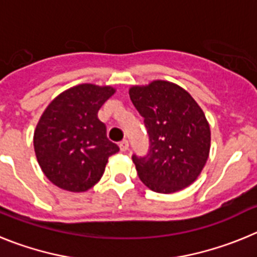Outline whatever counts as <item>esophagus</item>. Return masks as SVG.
<instances>
[{
  "instance_id": "34e87169",
  "label": "esophagus",
  "mask_w": 257,
  "mask_h": 257,
  "mask_svg": "<svg viewBox=\"0 0 257 257\" xmlns=\"http://www.w3.org/2000/svg\"><path fill=\"white\" fill-rule=\"evenodd\" d=\"M119 149H121V152L128 151V142H127V140H123V142L119 143Z\"/></svg>"
}]
</instances>
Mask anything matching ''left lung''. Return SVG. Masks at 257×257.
Listing matches in <instances>:
<instances>
[{"label":"left lung","mask_w":257,"mask_h":257,"mask_svg":"<svg viewBox=\"0 0 257 257\" xmlns=\"http://www.w3.org/2000/svg\"><path fill=\"white\" fill-rule=\"evenodd\" d=\"M128 94L151 142L147 156H133L140 180L163 194L189 187L210 154V124L201 106L187 90L162 79L133 86Z\"/></svg>","instance_id":"1"}]
</instances>
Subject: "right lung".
I'll use <instances>...</instances> for the list:
<instances>
[{"label":"right lung","mask_w":257,"mask_h":257,"mask_svg":"<svg viewBox=\"0 0 257 257\" xmlns=\"http://www.w3.org/2000/svg\"><path fill=\"white\" fill-rule=\"evenodd\" d=\"M115 92L112 86L82 83L68 88L47 105L36 126L38 165L54 185L81 193L104 174L108 158L119 151L106 138L97 112Z\"/></svg>","instance_id":"right-lung-1"}]
</instances>
